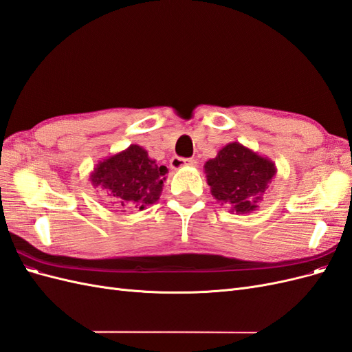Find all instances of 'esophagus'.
<instances>
[{
  "label": "esophagus",
  "mask_w": 352,
  "mask_h": 352,
  "mask_svg": "<svg viewBox=\"0 0 352 352\" xmlns=\"http://www.w3.org/2000/svg\"><path fill=\"white\" fill-rule=\"evenodd\" d=\"M197 160L195 158H182V157H173L170 160V166L172 168H180L185 166H195Z\"/></svg>",
  "instance_id": "obj_1"
}]
</instances>
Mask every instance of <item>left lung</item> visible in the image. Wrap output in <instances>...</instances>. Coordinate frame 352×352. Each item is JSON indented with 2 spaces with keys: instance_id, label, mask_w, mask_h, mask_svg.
<instances>
[{
  "instance_id": "1",
  "label": "left lung",
  "mask_w": 352,
  "mask_h": 352,
  "mask_svg": "<svg viewBox=\"0 0 352 352\" xmlns=\"http://www.w3.org/2000/svg\"><path fill=\"white\" fill-rule=\"evenodd\" d=\"M211 194L239 214L254 211L276 173L267 158L238 142L221 148L217 157L204 166Z\"/></svg>"
}]
</instances>
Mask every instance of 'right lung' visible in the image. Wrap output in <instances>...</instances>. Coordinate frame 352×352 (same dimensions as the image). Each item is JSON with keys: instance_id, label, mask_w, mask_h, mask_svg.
I'll list each match as a JSON object with an SVG mask.
<instances>
[{"instance_id": "obj_1", "label": "right lung", "mask_w": 352, "mask_h": 352, "mask_svg": "<svg viewBox=\"0 0 352 352\" xmlns=\"http://www.w3.org/2000/svg\"><path fill=\"white\" fill-rule=\"evenodd\" d=\"M167 167L155 164L140 145L100 163L91 176L94 186L104 190L109 202L119 208H140L154 204L162 195Z\"/></svg>"}]
</instances>
